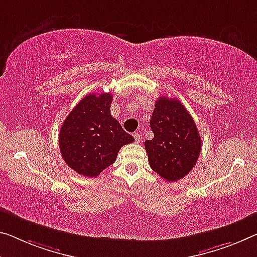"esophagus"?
<instances>
[{
	"label": "esophagus",
	"instance_id": "obj_1",
	"mask_svg": "<svg viewBox=\"0 0 257 257\" xmlns=\"http://www.w3.org/2000/svg\"><path fill=\"white\" fill-rule=\"evenodd\" d=\"M133 137H134V140H136V142H140L141 136L139 134V132H134L133 133Z\"/></svg>",
	"mask_w": 257,
	"mask_h": 257
}]
</instances>
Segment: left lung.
<instances>
[{
    "instance_id": "obj_1",
    "label": "left lung",
    "mask_w": 257,
    "mask_h": 257,
    "mask_svg": "<svg viewBox=\"0 0 257 257\" xmlns=\"http://www.w3.org/2000/svg\"><path fill=\"white\" fill-rule=\"evenodd\" d=\"M152 140L145 141L151 168L167 181H177L194 168L201 138L186 108L177 98L161 96L151 118Z\"/></svg>"
}]
</instances>
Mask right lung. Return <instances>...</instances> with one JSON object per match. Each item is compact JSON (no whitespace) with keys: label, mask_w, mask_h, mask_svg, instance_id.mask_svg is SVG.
I'll return each instance as SVG.
<instances>
[{"label":"right lung","mask_w":257,"mask_h":257,"mask_svg":"<svg viewBox=\"0 0 257 257\" xmlns=\"http://www.w3.org/2000/svg\"><path fill=\"white\" fill-rule=\"evenodd\" d=\"M111 102V93L88 94L63 121L58 134L62 157L79 175L97 177L115 163L123 146L134 141L110 113Z\"/></svg>","instance_id":"right-lung-1"}]
</instances>
